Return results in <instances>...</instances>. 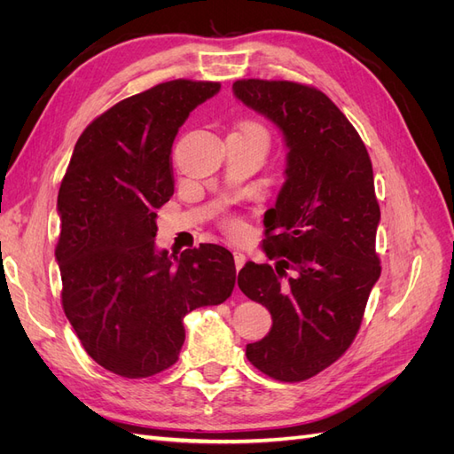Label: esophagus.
<instances>
[{"instance_id": "1", "label": "esophagus", "mask_w": 454, "mask_h": 454, "mask_svg": "<svg viewBox=\"0 0 454 454\" xmlns=\"http://www.w3.org/2000/svg\"><path fill=\"white\" fill-rule=\"evenodd\" d=\"M246 263V255L240 254V252H235V265H237V270H240Z\"/></svg>"}]
</instances>
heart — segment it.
I'll return each mask as SVG.
<instances>
[{
	"label": "heart",
	"instance_id": "b5f03b06",
	"mask_svg": "<svg viewBox=\"0 0 454 454\" xmlns=\"http://www.w3.org/2000/svg\"><path fill=\"white\" fill-rule=\"evenodd\" d=\"M240 127H255V129H261V127L257 125V122H242ZM261 130H263V129H261ZM223 225H225V229L231 231V232H239V231L242 229V222H240V219H237V217H225V219H223Z\"/></svg>",
	"mask_w": 454,
	"mask_h": 454
}]
</instances>
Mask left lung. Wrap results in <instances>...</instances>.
Here are the masks:
<instances>
[{
  "label": "left lung",
  "mask_w": 454,
  "mask_h": 454,
  "mask_svg": "<svg viewBox=\"0 0 454 454\" xmlns=\"http://www.w3.org/2000/svg\"><path fill=\"white\" fill-rule=\"evenodd\" d=\"M232 90L277 122L290 149L287 180L265 212L263 250L277 263L248 261L239 272L242 294L272 316L246 358L274 380L301 382L348 350L380 277L373 167L358 130L320 89L239 79Z\"/></svg>",
  "instance_id": "1"
}]
</instances>
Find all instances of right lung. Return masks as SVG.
Here are the masks:
<instances>
[{"label": "right lung", "mask_w": 454, "mask_h": 454, "mask_svg": "<svg viewBox=\"0 0 454 454\" xmlns=\"http://www.w3.org/2000/svg\"><path fill=\"white\" fill-rule=\"evenodd\" d=\"M217 81L174 79L117 102L79 136L59 191L54 248L62 309L90 358L125 379L172 367L184 316L232 294V254L155 250L157 210L174 195L172 144Z\"/></svg>", "instance_id": "right-lung-1"}]
</instances>
